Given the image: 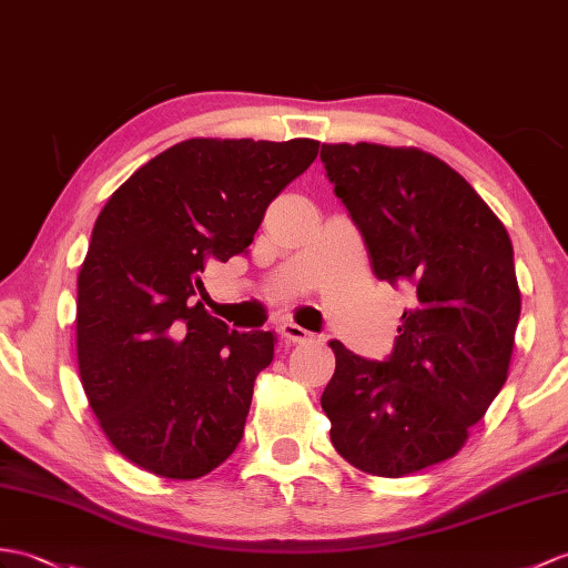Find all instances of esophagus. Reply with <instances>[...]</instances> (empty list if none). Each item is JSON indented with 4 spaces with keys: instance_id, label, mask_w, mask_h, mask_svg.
<instances>
[{
    "instance_id": "1",
    "label": "esophagus",
    "mask_w": 568,
    "mask_h": 568,
    "mask_svg": "<svg viewBox=\"0 0 568 568\" xmlns=\"http://www.w3.org/2000/svg\"><path fill=\"white\" fill-rule=\"evenodd\" d=\"M278 332L287 341V344H305V341H312V334L307 332V328H302V326H297L293 322L281 324Z\"/></svg>"
}]
</instances>
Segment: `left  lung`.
I'll return each instance as SVG.
<instances>
[{"label":"left lung","mask_w":568,"mask_h":568,"mask_svg":"<svg viewBox=\"0 0 568 568\" xmlns=\"http://www.w3.org/2000/svg\"><path fill=\"white\" fill-rule=\"evenodd\" d=\"M322 162L377 278L414 295L385 363L328 344L322 408L348 465L399 479L463 450L506 385L520 316L513 244L481 195L424 150L338 142L322 144Z\"/></svg>","instance_id":"8db88e82"}]
</instances>
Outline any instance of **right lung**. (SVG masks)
Here are the masks:
<instances>
[{"mask_svg":"<svg viewBox=\"0 0 568 568\" xmlns=\"http://www.w3.org/2000/svg\"><path fill=\"white\" fill-rule=\"evenodd\" d=\"M316 152L310 138L183 140L103 205L77 278V363L128 463L186 481L236 450L273 334L230 332L197 300L201 273L254 242L268 203Z\"/></svg>","mask_w":568,"mask_h":568,"instance_id":"add662e5","label":"right lung"}]
</instances>
